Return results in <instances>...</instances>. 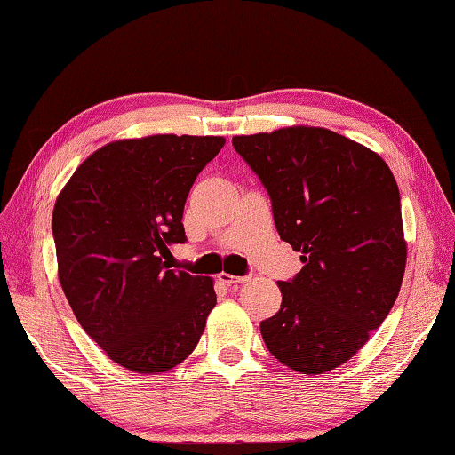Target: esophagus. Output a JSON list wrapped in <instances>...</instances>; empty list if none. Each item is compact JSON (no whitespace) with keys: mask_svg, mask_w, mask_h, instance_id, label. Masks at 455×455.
<instances>
[{"mask_svg":"<svg viewBox=\"0 0 455 455\" xmlns=\"http://www.w3.org/2000/svg\"><path fill=\"white\" fill-rule=\"evenodd\" d=\"M219 279L222 283H227V284H235V283H246V281H249V276H235V275H228V273H220Z\"/></svg>","mask_w":455,"mask_h":455,"instance_id":"34e87169","label":"esophagus"}]
</instances>
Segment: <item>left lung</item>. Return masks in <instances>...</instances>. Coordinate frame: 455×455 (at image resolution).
Here are the masks:
<instances>
[{
  "mask_svg": "<svg viewBox=\"0 0 455 455\" xmlns=\"http://www.w3.org/2000/svg\"><path fill=\"white\" fill-rule=\"evenodd\" d=\"M271 196L276 233L303 268L279 281L281 309L260 323L267 349L299 373L349 361L387 317L407 246L399 188L379 154L327 128L235 136Z\"/></svg>",
  "mask_w": 455,
  "mask_h": 455,
  "instance_id": "1",
  "label": "left lung"
}]
</instances>
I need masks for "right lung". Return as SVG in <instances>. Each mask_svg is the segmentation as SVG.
<instances>
[{"instance_id": "add662e5", "label": "right lung", "mask_w": 455, "mask_h": 455, "mask_svg": "<svg viewBox=\"0 0 455 455\" xmlns=\"http://www.w3.org/2000/svg\"><path fill=\"white\" fill-rule=\"evenodd\" d=\"M222 136L156 134L102 146L53 206L64 295L82 329L118 365L163 373L195 351L217 305L211 276L176 271L184 203Z\"/></svg>"}]
</instances>
